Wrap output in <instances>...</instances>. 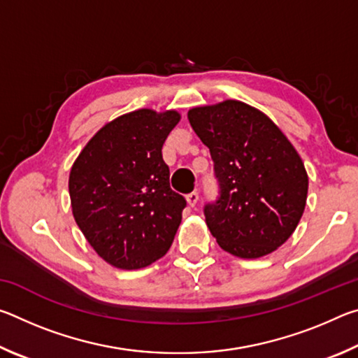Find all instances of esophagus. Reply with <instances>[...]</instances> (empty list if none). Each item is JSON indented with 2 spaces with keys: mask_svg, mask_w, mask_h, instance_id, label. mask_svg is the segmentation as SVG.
Here are the masks:
<instances>
[{
  "mask_svg": "<svg viewBox=\"0 0 358 358\" xmlns=\"http://www.w3.org/2000/svg\"><path fill=\"white\" fill-rule=\"evenodd\" d=\"M186 202H187V205H189L191 208H194L197 205V202H199V194L197 192H191V194H187L186 196Z\"/></svg>",
  "mask_w": 358,
  "mask_h": 358,
  "instance_id": "obj_1",
  "label": "esophagus"
}]
</instances>
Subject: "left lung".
Returning a JSON list of instances; mask_svg holds the SVG:
<instances>
[{"label":"left lung","instance_id":"1","mask_svg":"<svg viewBox=\"0 0 358 358\" xmlns=\"http://www.w3.org/2000/svg\"><path fill=\"white\" fill-rule=\"evenodd\" d=\"M207 145L220 197L205 207V221L224 251L257 259L276 251L300 222L308 173L300 155L264 112L227 99L187 112Z\"/></svg>","mask_w":358,"mask_h":358}]
</instances>
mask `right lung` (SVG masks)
Wrapping results in <instances>:
<instances>
[{
    "label": "right lung",
    "instance_id": "right-lung-1",
    "mask_svg": "<svg viewBox=\"0 0 358 358\" xmlns=\"http://www.w3.org/2000/svg\"><path fill=\"white\" fill-rule=\"evenodd\" d=\"M177 110L151 108L108 121L85 145L69 173L77 226L101 259L137 270L171 248L186 201L169 185L162 145Z\"/></svg>",
    "mask_w": 358,
    "mask_h": 358
}]
</instances>
